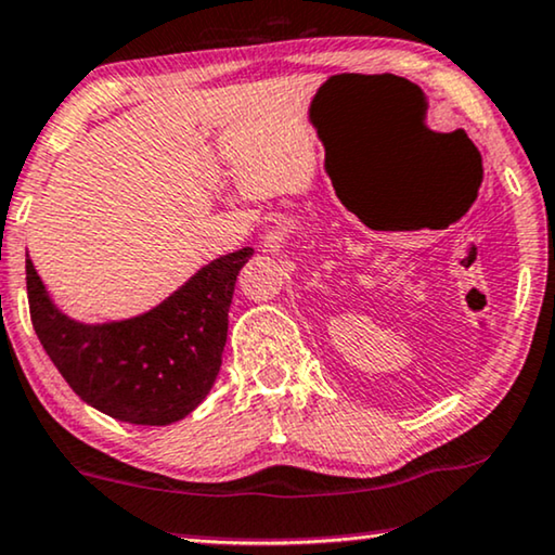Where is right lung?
Instances as JSON below:
<instances>
[{
	"instance_id": "right-lung-1",
	"label": "right lung",
	"mask_w": 555,
	"mask_h": 555,
	"mask_svg": "<svg viewBox=\"0 0 555 555\" xmlns=\"http://www.w3.org/2000/svg\"><path fill=\"white\" fill-rule=\"evenodd\" d=\"M250 256L254 248L220 256L150 312L103 324L63 314L27 256L33 327L88 405L137 426L175 424L203 403L218 378L235 279Z\"/></svg>"
}]
</instances>
